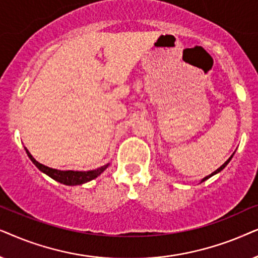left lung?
<instances>
[{
	"instance_id": "1",
	"label": "left lung",
	"mask_w": 258,
	"mask_h": 258,
	"mask_svg": "<svg viewBox=\"0 0 258 258\" xmlns=\"http://www.w3.org/2000/svg\"><path fill=\"white\" fill-rule=\"evenodd\" d=\"M232 156H233V154H232ZM232 156H231V157H230V158H229V159H228V160H226V161H225V163H224V164H223L221 167H218V169H217V170H216V171H215V172H212L211 174H209V176H207V177H205V178H203V179H202V181H201V183H203V181H205V180H207V179H209V178H210V177H212V176H215V174H216V173L221 172V171H222L223 169H224V167L226 166V165H228V164H229V161H230V160H231V158H232Z\"/></svg>"
}]
</instances>
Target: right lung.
<instances>
[{
  "label": "right lung",
  "instance_id": "add662e5",
  "mask_svg": "<svg viewBox=\"0 0 258 258\" xmlns=\"http://www.w3.org/2000/svg\"><path fill=\"white\" fill-rule=\"evenodd\" d=\"M26 152L28 154L29 159L33 161L34 165H35L37 169L42 171L43 173H46L47 176L53 178L54 180L59 181V183L64 184V185H81V184L87 183V181L93 180L98 176H100V174L107 169L109 165V164H106L104 166L98 167V169L91 170V171H72V170L61 171L56 169H51V167H48L46 165L40 164L39 161L35 160V158L29 153V151L27 149H26Z\"/></svg>",
  "mask_w": 258,
  "mask_h": 258
}]
</instances>
